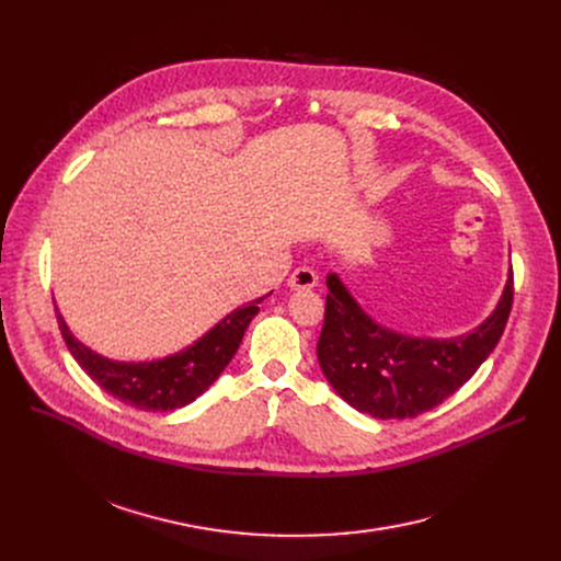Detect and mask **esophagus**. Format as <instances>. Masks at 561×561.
I'll return each mask as SVG.
<instances>
[{
  "mask_svg": "<svg viewBox=\"0 0 561 561\" xmlns=\"http://www.w3.org/2000/svg\"><path fill=\"white\" fill-rule=\"evenodd\" d=\"M316 284H318V275L311 268H307V265H302V268H298V271H293V275L288 277V286L293 290H309Z\"/></svg>",
  "mask_w": 561,
  "mask_h": 561,
  "instance_id": "34e87169",
  "label": "esophagus"
}]
</instances>
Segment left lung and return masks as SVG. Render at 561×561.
Here are the masks:
<instances>
[{
	"instance_id": "1",
	"label": "left lung",
	"mask_w": 561,
	"mask_h": 561,
	"mask_svg": "<svg viewBox=\"0 0 561 561\" xmlns=\"http://www.w3.org/2000/svg\"><path fill=\"white\" fill-rule=\"evenodd\" d=\"M325 325L316 352L334 391L373 419H416L450 398L476 375L505 332L514 302L510 271L493 313L453 339L407 336L381 328L352 298L336 273L328 275Z\"/></svg>"
}]
</instances>
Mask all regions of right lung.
Segmentation results:
<instances>
[{
    "label": "right lung",
    "instance_id": "add662e5",
    "mask_svg": "<svg viewBox=\"0 0 561 561\" xmlns=\"http://www.w3.org/2000/svg\"><path fill=\"white\" fill-rule=\"evenodd\" d=\"M268 296L236 307L184 350L152 362H115L102 357L75 339L58 309L56 320L70 355L106 393L142 411H174L191 404L220 377L239 350L252 318L259 313V305Z\"/></svg>",
    "mask_w": 561,
    "mask_h": 561
}]
</instances>
